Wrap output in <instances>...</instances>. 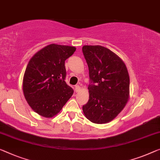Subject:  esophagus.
Instances as JSON below:
<instances>
[{
  "label": "esophagus",
  "mask_w": 160,
  "mask_h": 160,
  "mask_svg": "<svg viewBox=\"0 0 160 160\" xmlns=\"http://www.w3.org/2000/svg\"><path fill=\"white\" fill-rule=\"evenodd\" d=\"M80 90V87L79 86V85H76V86H75V91L78 92Z\"/></svg>",
  "instance_id": "1"
}]
</instances>
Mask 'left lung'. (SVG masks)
<instances>
[{
	"label": "left lung",
	"instance_id": "obj_1",
	"mask_svg": "<svg viewBox=\"0 0 160 160\" xmlns=\"http://www.w3.org/2000/svg\"><path fill=\"white\" fill-rule=\"evenodd\" d=\"M82 52L89 70V100L82 106L85 117L106 123L123 110L129 98V75L118 55L100 45H85Z\"/></svg>",
	"mask_w": 160,
	"mask_h": 160
}]
</instances>
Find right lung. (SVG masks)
<instances>
[{"label":"right lung","instance_id":"obj_1","mask_svg":"<svg viewBox=\"0 0 160 160\" xmlns=\"http://www.w3.org/2000/svg\"><path fill=\"white\" fill-rule=\"evenodd\" d=\"M75 47L55 44L37 52L28 62L23 79V92L36 113L52 118L62 110L74 90L65 82V62Z\"/></svg>","mask_w":160,"mask_h":160}]
</instances>
